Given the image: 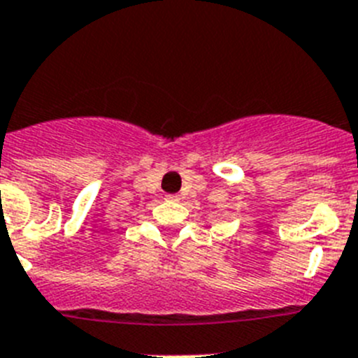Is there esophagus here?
Segmentation results:
<instances>
[{"label": "esophagus", "instance_id": "1", "mask_svg": "<svg viewBox=\"0 0 358 358\" xmlns=\"http://www.w3.org/2000/svg\"><path fill=\"white\" fill-rule=\"evenodd\" d=\"M167 200H171V201H178V200H180V196H178V194H167Z\"/></svg>", "mask_w": 358, "mask_h": 358}]
</instances>
